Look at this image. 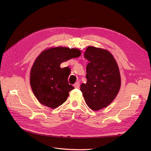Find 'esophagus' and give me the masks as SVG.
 Returning <instances> with one entry per match:
<instances>
[{"instance_id":"1","label":"esophagus","mask_w":151,"mask_h":151,"mask_svg":"<svg viewBox=\"0 0 151 151\" xmlns=\"http://www.w3.org/2000/svg\"><path fill=\"white\" fill-rule=\"evenodd\" d=\"M74 87H75V88H79V87H80V83H79V82H77V83H76L74 84Z\"/></svg>"}]
</instances>
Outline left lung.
<instances>
[{
	"instance_id": "obj_1",
	"label": "left lung",
	"mask_w": 151,
	"mask_h": 151,
	"mask_svg": "<svg viewBox=\"0 0 151 151\" xmlns=\"http://www.w3.org/2000/svg\"><path fill=\"white\" fill-rule=\"evenodd\" d=\"M84 57L89 63L87 83L81 84V91L87 105L97 111L108 106L118 94L121 86L119 68L108 50L89 46Z\"/></svg>"
}]
</instances>
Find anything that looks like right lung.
<instances>
[{
    "mask_svg": "<svg viewBox=\"0 0 151 151\" xmlns=\"http://www.w3.org/2000/svg\"><path fill=\"white\" fill-rule=\"evenodd\" d=\"M81 55L79 49L60 47L45 50L37 57L31 70L30 84L40 103L55 108L66 101L74 88L68 84L70 72L60 65Z\"/></svg>",
    "mask_w": 151,
    "mask_h": 151,
    "instance_id": "1",
    "label": "right lung"
}]
</instances>
